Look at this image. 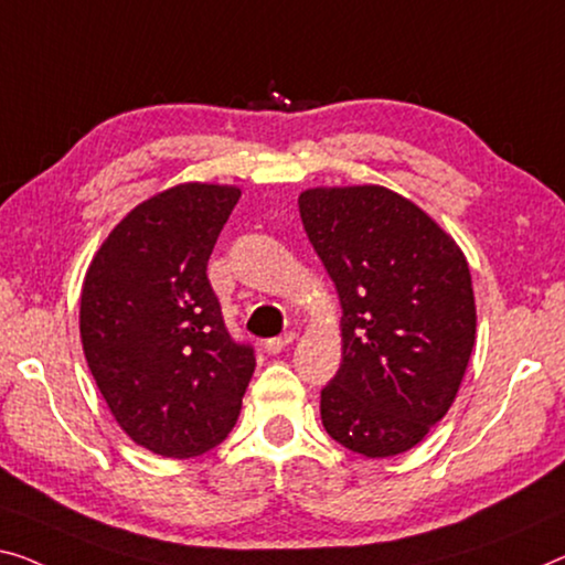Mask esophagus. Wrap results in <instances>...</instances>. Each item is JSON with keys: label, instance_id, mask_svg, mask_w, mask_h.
<instances>
[{"label": "esophagus", "instance_id": "1", "mask_svg": "<svg viewBox=\"0 0 565 565\" xmlns=\"http://www.w3.org/2000/svg\"><path fill=\"white\" fill-rule=\"evenodd\" d=\"M294 340H297V332H286L281 337H274V340H266V352L276 355V352H281L289 348V344H294Z\"/></svg>", "mask_w": 565, "mask_h": 565}]
</instances>
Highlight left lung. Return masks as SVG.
I'll return each instance as SVG.
<instances>
[{"instance_id":"obj_1","label":"left lung","mask_w":565,"mask_h":565,"mask_svg":"<svg viewBox=\"0 0 565 565\" xmlns=\"http://www.w3.org/2000/svg\"><path fill=\"white\" fill-rule=\"evenodd\" d=\"M299 215L342 305V365L322 388V424L344 449L383 459L446 416L477 332L467 258L398 192L315 188Z\"/></svg>"}]
</instances>
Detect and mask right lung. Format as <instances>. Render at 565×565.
I'll list each match as a JSON object with an SVG mask.
<instances>
[{
    "mask_svg": "<svg viewBox=\"0 0 565 565\" xmlns=\"http://www.w3.org/2000/svg\"><path fill=\"white\" fill-rule=\"evenodd\" d=\"M238 188L177 184L108 233L81 291V340L114 418L159 457H200L231 434L256 367L235 342L207 258Z\"/></svg>",
    "mask_w": 565,
    "mask_h": 565,
    "instance_id": "obj_1",
    "label": "right lung"
}]
</instances>
